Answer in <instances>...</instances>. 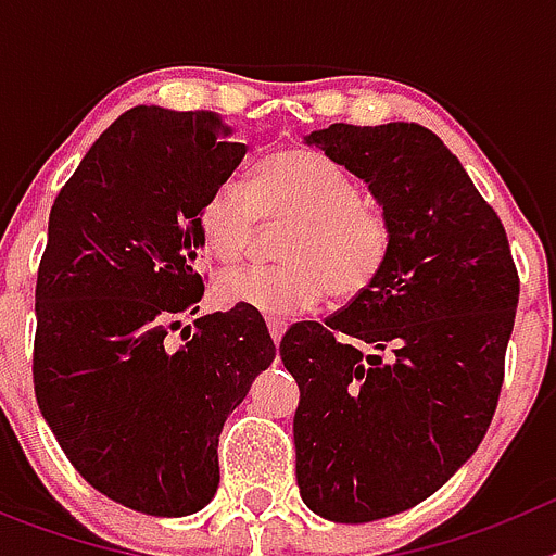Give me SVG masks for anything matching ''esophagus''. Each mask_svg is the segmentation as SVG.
Returning a JSON list of instances; mask_svg holds the SVG:
<instances>
[{"label":"esophagus","instance_id":"obj_1","mask_svg":"<svg viewBox=\"0 0 556 556\" xmlns=\"http://www.w3.org/2000/svg\"><path fill=\"white\" fill-rule=\"evenodd\" d=\"M267 328H269V337H273L275 345H281V337H283V331H287V323L269 320V323H267Z\"/></svg>","mask_w":556,"mask_h":556}]
</instances>
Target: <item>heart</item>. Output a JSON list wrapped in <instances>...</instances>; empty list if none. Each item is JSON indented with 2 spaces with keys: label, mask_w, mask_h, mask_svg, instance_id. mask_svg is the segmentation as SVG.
Instances as JSON below:
<instances>
[{
  "label": "heart",
  "mask_w": 556,
  "mask_h": 556,
  "mask_svg": "<svg viewBox=\"0 0 556 556\" xmlns=\"http://www.w3.org/2000/svg\"><path fill=\"white\" fill-rule=\"evenodd\" d=\"M262 217L294 223L283 244L287 267L225 273L217 294L228 306L287 323L314 312L328 292L356 298L384 273L390 223L362 203L356 178L320 152H273L255 172V186L242 178L214 186L198 214L205 250L223 264L242 262Z\"/></svg>",
  "instance_id": "obj_1"
}]
</instances>
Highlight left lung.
Masks as SVG:
<instances>
[{
    "mask_svg": "<svg viewBox=\"0 0 556 556\" xmlns=\"http://www.w3.org/2000/svg\"><path fill=\"white\" fill-rule=\"evenodd\" d=\"M303 141L365 180L392 228L376 283L281 339L301 387V498L333 523H367L429 498L479 448L518 273L498 214L429 127L331 125Z\"/></svg>",
    "mask_w": 556,
    "mask_h": 556,
    "instance_id": "obj_1",
    "label": "left lung"
}]
</instances>
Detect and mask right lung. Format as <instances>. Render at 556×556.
<instances>
[{"instance_id": "1", "label": "right lung", "mask_w": 556, "mask_h": 556, "mask_svg": "<svg viewBox=\"0 0 556 556\" xmlns=\"http://www.w3.org/2000/svg\"><path fill=\"white\" fill-rule=\"evenodd\" d=\"M223 116L122 113L49 211L36 283L38 409L68 462L136 513L184 518L214 498L230 412L275 358L262 314H198V214L242 164Z\"/></svg>"}]
</instances>
